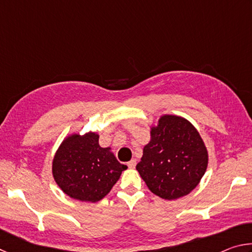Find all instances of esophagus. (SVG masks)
<instances>
[{
	"label": "esophagus",
	"mask_w": 252,
	"mask_h": 252,
	"mask_svg": "<svg viewBox=\"0 0 252 252\" xmlns=\"http://www.w3.org/2000/svg\"><path fill=\"white\" fill-rule=\"evenodd\" d=\"M135 165H136V160L135 159H132V160L127 162V167H129L130 169L135 168Z\"/></svg>",
	"instance_id": "34e87169"
}]
</instances>
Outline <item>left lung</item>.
<instances>
[{"instance_id":"1","label":"left lung","mask_w":252,"mask_h":252,"mask_svg":"<svg viewBox=\"0 0 252 252\" xmlns=\"http://www.w3.org/2000/svg\"><path fill=\"white\" fill-rule=\"evenodd\" d=\"M207 165V149L195 127L183 118L163 116L151 129L136 170L151 192L173 200L197 187Z\"/></svg>"}]
</instances>
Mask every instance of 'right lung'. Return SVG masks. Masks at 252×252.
Segmentation results:
<instances>
[{"instance_id":"obj_1","label":"right lung","mask_w":252,"mask_h":252,"mask_svg":"<svg viewBox=\"0 0 252 252\" xmlns=\"http://www.w3.org/2000/svg\"><path fill=\"white\" fill-rule=\"evenodd\" d=\"M109 148H101L99 135L66 138L53 159V177L63 192L80 201L96 202L110 192L123 170Z\"/></svg>"}]
</instances>
